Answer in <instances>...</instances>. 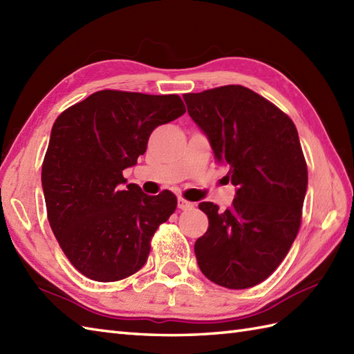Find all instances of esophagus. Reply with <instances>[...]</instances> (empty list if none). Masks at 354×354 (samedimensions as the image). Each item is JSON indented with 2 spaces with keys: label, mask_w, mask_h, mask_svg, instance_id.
Segmentation results:
<instances>
[{
  "label": "esophagus",
  "mask_w": 354,
  "mask_h": 354,
  "mask_svg": "<svg viewBox=\"0 0 354 354\" xmlns=\"http://www.w3.org/2000/svg\"><path fill=\"white\" fill-rule=\"evenodd\" d=\"M193 207H194L193 202H189V201H185L183 198L178 199V208L179 209H192Z\"/></svg>",
  "instance_id": "obj_1"
}]
</instances>
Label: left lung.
Wrapping results in <instances>:
<instances>
[{
  "label": "left lung",
  "instance_id": "8db88e82",
  "mask_svg": "<svg viewBox=\"0 0 354 354\" xmlns=\"http://www.w3.org/2000/svg\"><path fill=\"white\" fill-rule=\"evenodd\" d=\"M184 100L237 187L225 212L199 204L208 216V230L194 243L199 269L223 288H252L278 268L301 225L307 165L297 127L242 85L184 94Z\"/></svg>",
  "mask_w": 354,
  "mask_h": 354
}]
</instances>
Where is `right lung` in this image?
<instances>
[{
	"label": "right lung",
	"instance_id": "add662e5",
	"mask_svg": "<svg viewBox=\"0 0 354 354\" xmlns=\"http://www.w3.org/2000/svg\"><path fill=\"white\" fill-rule=\"evenodd\" d=\"M185 112L176 94L103 89L53 124L42 164L50 227L71 265L94 281H118L147 261L150 240L176 209V196H147L123 170L146 152L155 127Z\"/></svg>",
	"mask_w": 354,
	"mask_h": 354
}]
</instances>
